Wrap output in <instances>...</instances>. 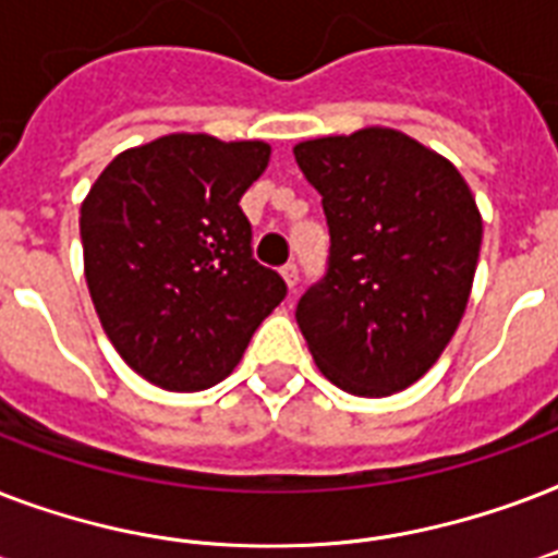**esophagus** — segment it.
Returning <instances> with one entry per match:
<instances>
[{
	"mask_svg": "<svg viewBox=\"0 0 558 558\" xmlns=\"http://www.w3.org/2000/svg\"><path fill=\"white\" fill-rule=\"evenodd\" d=\"M280 275H283V280H287L289 292L295 295V289H298V266H295V263H287V266L280 269Z\"/></svg>",
	"mask_w": 558,
	"mask_h": 558,
	"instance_id": "1",
	"label": "esophagus"
}]
</instances>
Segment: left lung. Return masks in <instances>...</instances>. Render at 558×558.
Listing matches in <instances>:
<instances>
[{"instance_id":"left-lung-1","label":"left lung","mask_w":558,"mask_h":558,"mask_svg":"<svg viewBox=\"0 0 558 558\" xmlns=\"http://www.w3.org/2000/svg\"><path fill=\"white\" fill-rule=\"evenodd\" d=\"M322 193L330 257L295 318L315 365L356 397H390L440 359L469 304L484 222L458 168L367 126L295 147Z\"/></svg>"}]
</instances>
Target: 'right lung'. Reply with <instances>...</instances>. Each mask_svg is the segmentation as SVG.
I'll return each mask as SVG.
<instances>
[{"label":"right lung","instance_id":"obj_1","mask_svg":"<svg viewBox=\"0 0 558 558\" xmlns=\"http://www.w3.org/2000/svg\"><path fill=\"white\" fill-rule=\"evenodd\" d=\"M263 142L173 133L109 161L81 208L92 304L126 365L165 390L234 371L287 283L252 254L243 193Z\"/></svg>","mask_w":558,"mask_h":558}]
</instances>
